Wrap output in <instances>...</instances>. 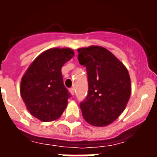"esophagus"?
Segmentation results:
<instances>
[{
    "label": "esophagus",
    "instance_id": "1",
    "mask_svg": "<svg viewBox=\"0 0 157 157\" xmlns=\"http://www.w3.org/2000/svg\"><path fill=\"white\" fill-rule=\"evenodd\" d=\"M70 92L71 93V95H74V94H75V89L73 88V87H72V88H70Z\"/></svg>",
    "mask_w": 157,
    "mask_h": 157
}]
</instances>
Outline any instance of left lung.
I'll list each match as a JSON object with an SVG mask.
<instances>
[{
    "mask_svg": "<svg viewBox=\"0 0 157 157\" xmlns=\"http://www.w3.org/2000/svg\"><path fill=\"white\" fill-rule=\"evenodd\" d=\"M78 60L86 68L88 92L80 103L88 124L102 127L111 124L124 110L131 94L128 72L111 52L100 46L81 48Z\"/></svg>",
    "mask_w": 157,
    "mask_h": 157,
    "instance_id": "8db88e82",
    "label": "left lung"
}]
</instances>
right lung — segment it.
<instances>
[{"label": "right lung", "instance_id": "obj_1", "mask_svg": "<svg viewBox=\"0 0 157 157\" xmlns=\"http://www.w3.org/2000/svg\"><path fill=\"white\" fill-rule=\"evenodd\" d=\"M74 56L71 48H50L43 52L22 76L20 92L29 113L43 122L59 118L71 93L64 85L61 68Z\"/></svg>", "mask_w": 157, "mask_h": 157}]
</instances>
